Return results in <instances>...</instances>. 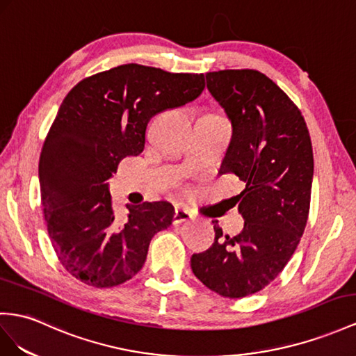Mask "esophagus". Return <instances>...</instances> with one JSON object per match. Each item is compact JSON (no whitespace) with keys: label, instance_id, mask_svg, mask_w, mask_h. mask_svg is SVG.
I'll list each match as a JSON object with an SVG mask.
<instances>
[{"label":"esophagus","instance_id":"esophagus-1","mask_svg":"<svg viewBox=\"0 0 356 356\" xmlns=\"http://www.w3.org/2000/svg\"><path fill=\"white\" fill-rule=\"evenodd\" d=\"M189 220H193V213L184 207H176L175 211V216H172V224H181L186 222Z\"/></svg>","mask_w":356,"mask_h":356}]
</instances>
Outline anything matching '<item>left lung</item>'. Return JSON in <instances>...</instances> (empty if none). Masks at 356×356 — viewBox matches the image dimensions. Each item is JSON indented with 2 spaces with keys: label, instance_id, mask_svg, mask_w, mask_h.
<instances>
[{
  "label": "left lung",
  "instance_id": "1",
  "mask_svg": "<svg viewBox=\"0 0 356 356\" xmlns=\"http://www.w3.org/2000/svg\"><path fill=\"white\" fill-rule=\"evenodd\" d=\"M206 83L233 126L221 175L233 172L245 184L234 197L245 225L230 238L215 224V242L193 254L191 268L215 293L245 298L280 275L304 234L313 147L299 108L261 72H209Z\"/></svg>",
  "mask_w": 356,
  "mask_h": 356
}]
</instances>
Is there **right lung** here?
Returning a JSON list of instances; mask_svg holds the SVG:
<instances>
[{
    "mask_svg": "<svg viewBox=\"0 0 356 356\" xmlns=\"http://www.w3.org/2000/svg\"><path fill=\"white\" fill-rule=\"evenodd\" d=\"M204 86L203 74L131 63L69 91L43 143L39 180L51 243L72 277L102 289L140 272L152 238L171 225L175 207L129 204L117 221L106 181L123 158L144 150L153 115L193 102Z\"/></svg>",
    "mask_w": 356,
    "mask_h": 356,
    "instance_id": "right-lung-1",
    "label": "right lung"
}]
</instances>
